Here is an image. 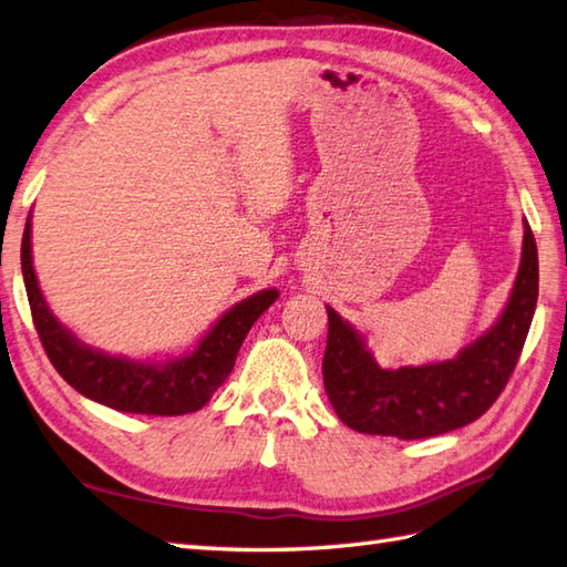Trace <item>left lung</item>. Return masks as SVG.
Listing matches in <instances>:
<instances>
[{
  "label": "left lung",
  "instance_id": "1",
  "mask_svg": "<svg viewBox=\"0 0 567 567\" xmlns=\"http://www.w3.org/2000/svg\"><path fill=\"white\" fill-rule=\"evenodd\" d=\"M538 298V251L524 220L519 274L497 322L456 359L381 369L354 324L327 306L322 379L337 417L361 434L424 439L475 422L505 390Z\"/></svg>",
  "mask_w": 567,
  "mask_h": 567
}]
</instances>
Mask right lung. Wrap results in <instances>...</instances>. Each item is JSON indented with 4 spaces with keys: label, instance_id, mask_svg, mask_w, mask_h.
I'll use <instances>...</instances> for the list:
<instances>
[{
    "label": "right lung",
    "instance_id": "obj_1",
    "mask_svg": "<svg viewBox=\"0 0 567 567\" xmlns=\"http://www.w3.org/2000/svg\"><path fill=\"white\" fill-rule=\"evenodd\" d=\"M21 274L38 337L62 379L84 398L102 402L111 410L159 414V417H174V414L204 408L230 375L237 351H240L251 324L279 298L276 288H264V291L240 300L228 312H223L216 324L184 357L133 361L128 357H113L102 349L86 347L50 312L33 269L31 216L27 218L21 240Z\"/></svg>",
    "mask_w": 567,
    "mask_h": 567
}]
</instances>
